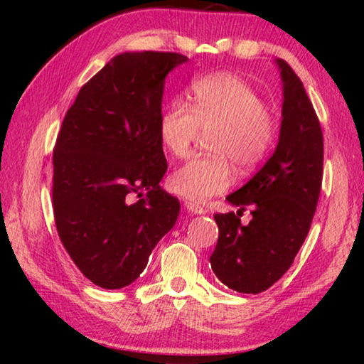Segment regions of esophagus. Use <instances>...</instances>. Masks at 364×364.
Wrapping results in <instances>:
<instances>
[{"label":"esophagus","mask_w":364,"mask_h":364,"mask_svg":"<svg viewBox=\"0 0 364 364\" xmlns=\"http://www.w3.org/2000/svg\"><path fill=\"white\" fill-rule=\"evenodd\" d=\"M184 207H186V210L189 213H194V215H202V213L205 212L204 207L197 205V204H194V202H186V204H184Z\"/></svg>","instance_id":"1"}]
</instances>
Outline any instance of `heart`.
I'll return each instance as SVG.
<instances>
[{"instance_id": "heart-1", "label": "heart", "mask_w": 364, "mask_h": 364, "mask_svg": "<svg viewBox=\"0 0 364 364\" xmlns=\"http://www.w3.org/2000/svg\"><path fill=\"white\" fill-rule=\"evenodd\" d=\"M193 106L170 102L159 119L162 147L173 157H186L200 133L208 136L212 156L197 157L168 178L171 193L193 202H205L225 193L232 183V166L249 173L274 144L278 120L250 83L220 72L196 80Z\"/></svg>"}]
</instances>
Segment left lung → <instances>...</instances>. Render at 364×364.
Wrapping results in <instances>:
<instances>
[{
  "label": "left lung",
  "mask_w": 364,
  "mask_h": 364,
  "mask_svg": "<svg viewBox=\"0 0 364 364\" xmlns=\"http://www.w3.org/2000/svg\"><path fill=\"white\" fill-rule=\"evenodd\" d=\"M284 102L278 147L260 171L226 197L239 212L213 215L218 242L210 255L217 278L232 291L260 294L282 278L310 231L323 181V132L304 83L278 59ZM252 208L249 225L240 215Z\"/></svg>",
  "instance_id": "obj_1"
}]
</instances>
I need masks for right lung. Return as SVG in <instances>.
I'll return each instance as SVG.
<instances>
[{
  "mask_svg": "<svg viewBox=\"0 0 364 364\" xmlns=\"http://www.w3.org/2000/svg\"><path fill=\"white\" fill-rule=\"evenodd\" d=\"M180 53H123L78 91L53 151V210L60 242L102 289L139 278L173 228L180 200L160 188L159 138L167 73Z\"/></svg>",
  "mask_w": 364,
  "mask_h": 364,
  "instance_id": "1",
  "label": "right lung"
}]
</instances>
